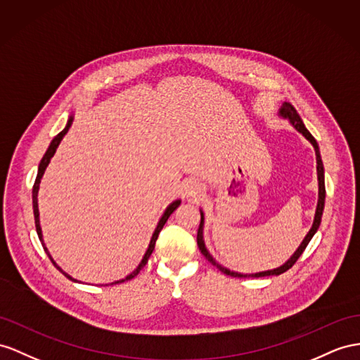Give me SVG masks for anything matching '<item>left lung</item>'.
I'll return each mask as SVG.
<instances>
[{"label": "left lung", "instance_id": "left-lung-1", "mask_svg": "<svg viewBox=\"0 0 360 360\" xmlns=\"http://www.w3.org/2000/svg\"><path fill=\"white\" fill-rule=\"evenodd\" d=\"M278 115L283 117V118H288L290 124L297 129V131L300 134H302L304 136L307 138V140L311 143V146L315 147V153H316V170H318V186H319V193H318V205H316V213H315V219H313V225L310 228V231L307 233V236L304 237V240L301 242V245L298 246V250L293 252V255L290 257V259L285 262L283 266H280V268L276 269H272V271H263V272H255V274H238V272H234V271H229L226 268H224V266H220L213 257H211V254L208 252L207 246H205V242H204V213H202L200 210V224H199V229H198V246H199V251L204 254L205 259L211 263L214 264L216 268L219 271H222L224 274L229 275V276H269V275H280L285 271H289L292 266L297 263V260L300 259V255L304 252V250H306L309 242L311 240V237L315 236V233L318 231V228L321 225V217H322V211H324V202H326V186H324V165H322V160H321V153H319V147H318V143L315 138L311 136V134L307 131L306 126H304L301 117L298 115L297 109H295L290 103H288V101H284V103L281 105L280 110H278Z\"/></svg>", "mask_w": 360, "mask_h": 360}]
</instances>
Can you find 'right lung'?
<instances>
[{"label": "right lung", "mask_w": 360, "mask_h": 360, "mask_svg": "<svg viewBox=\"0 0 360 360\" xmlns=\"http://www.w3.org/2000/svg\"><path fill=\"white\" fill-rule=\"evenodd\" d=\"M71 124H72V115H70V118H68V122H67V126H65V129H63L62 132H59L56 136L53 138V141L50 143V146H49V149H47V152H45V155L42 156V160H41V162H39V167H38V176H36V181H34V186H33V214H34V225H36V233H38V237H39V240H41V243H42V246H44V250H45V252H47V255L50 257V260H51V263L56 266V268L67 276V278H70V280H72V281H77V280H75L72 278V276H70L67 272H63L59 266L56 264V262H54L53 259H51V255H50V252H49V250H47V246H45V243H44V240H42V229H41V224H39V208H38V191H39V184H41V179H42V176H44V172H45V169H47V165L50 164V161H51V158H53V155L56 153V149H58V146L60 144V141H62V138L65 136V134L68 132V129L71 127ZM181 205V200L178 199V200H174V202H172V204L165 208V211H164V214L161 216V219H160V222H158V225H156V228H155V231H153V234H152V238H150V243H149V248H147V251H146V254H144V257H143V260H141V263L138 264V268L134 271V272H131L129 274L126 278H123V280H118V281H114L112 284H117V283H123V281H126V280H132L134 276H136L138 275V272H140L144 266H146V263H147V260H149V257L152 255V252H153V250H155V243H156V238H158V236H160V233H161V229H162V226L165 225V222H167V219L170 217V214L173 213L174 210H176L178 207Z\"/></svg>", "instance_id": "obj_1"}]
</instances>
